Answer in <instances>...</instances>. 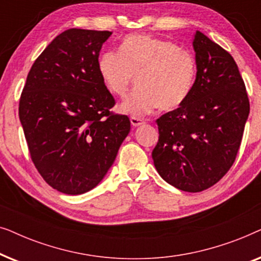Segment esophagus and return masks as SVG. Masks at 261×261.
Wrapping results in <instances>:
<instances>
[{"mask_svg": "<svg viewBox=\"0 0 261 261\" xmlns=\"http://www.w3.org/2000/svg\"><path fill=\"white\" fill-rule=\"evenodd\" d=\"M130 123H132V126H133V127H138V126H140V124L145 123V121H144V119H140V117L132 116L130 117Z\"/></svg>", "mask_w": 261, "mask_h": 261, "instance_id": "1", "label": "esophagus"}]
</instances>
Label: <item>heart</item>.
<instances>
[{"label":"heart","mask_w":261,"mask_h":261,"mask_svg":"<svg viewBox=\"0 0 261 261\" xmlns=\"http://www.w3.org/2000/svg\"><path fill=\"white\" fill-rule=\"evenodd\" d=\"M106 88L117 97L127 94L137 76L139 87L121 105L123 113L142 115L162 107L173 110L192 92L197 72L195 57L173 41L149 34L128 35L119 55L107 52L98 60Z\"/></svg>","instance_id":"1"}]
</instances>
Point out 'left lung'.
I'll return each mask as SVG.
<instances>
[{
    "label": "left lung",
    "instance_id": "8db88e82",
    "mask_svg": "<svg viewBox=\"0 0 261 261\" xmlns=\"http://www.w3.org/2000/svg\"><path fill=\"white\" fill-rule=\"evenodd\" d=\"M197 73L179 108L156 120L158 144L152 158L158 173L179 190L199 192L216 184L235 162L249 101L233 57L196 32Z\"/></svg>",
    "mask_w": 261,
    "mask_h": 261
}]
</instances>
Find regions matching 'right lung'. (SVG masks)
Returning a JSON list of instances; mask_svg holds the SVG:
<instances>
[{
  "label": "right lung",
  "instance_id": "add662e5",
  "mask_svg": "<svg viewBox=\"0 0 261 261\" xmlns=\"http://www.w3.org/2000/svg\"><path fill=\"white\" fill-rule=\"evenodd\" d=\"M109 31L70 28L53 39L28 72L19 116L38 172L66 195L90 191L106 176L130 130L98 71Z\"/></svg>",
  "mask_w": 261,
  "mask_h": 261
}]
</instances>
